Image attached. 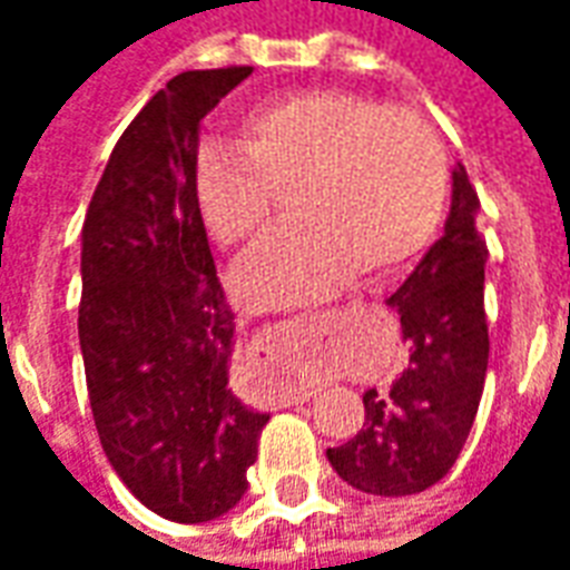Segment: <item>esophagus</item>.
I'll return each mask as SVG.
<instances>
[{"instance_id":"obj_1","label":"esophagus","mask_w":570,"mask_h":570,"mask_svg":"<svg viewBox=\"0 0 570 570\" xmlns=\"http://www.w3.org/2000/svg\"><path fill=\"white\" fill-rule=\"evenodd\" d=\"M314 394H317V391H314ZM308 396H311V394H308Z\"/></svg>"}]
</instances>
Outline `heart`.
<instances>
[{"label": "heart", "instance_id": "1", "mask_svg": "<svg viewBox=\"0 0 570 570\" xmlns=\"http://www.w3.org/2000/svg\"><path fill=\"white\" fill-rule=\"evenodd\" d=\"M296 228L240 262L253 308L330 296L360 274L394 272L428 247L449 200V158L428 118L347 91H302L249 109L235 142L207 140L195 164L204 225L223 247L268 228L274 191Z\"/></svg>", "mask_w": 570, "mask_h": 570}]
</instances>
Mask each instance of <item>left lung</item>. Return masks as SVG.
<instances>
[{
  "label": "left lung",
  "instance_id": "obj_1",
  "mask_svg": "<svg viewBox=\"0 0 570 570\" xmlns=\"http://www.w3.org/2000/svg\"><path fill=\"white\" fill-rule=\"evenodd\" d=\"M479 198L464 164L452 170L445 232L387 305L412 345L387 394H363L366 421L326 458L351 489L403 498L436 485L464 449L489 370L485 259Z\"/></svg>",
  "mask_w": 570,
  "mask_h": 570
}]
</instances>
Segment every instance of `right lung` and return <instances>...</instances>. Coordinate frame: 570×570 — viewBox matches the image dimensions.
<instances>
[{
  "label": "right lung",
  "instance_id": "1",
  "mask_svg": "<svg viewBox=\"0 0 570 570\" xmlns=\"http://www.w3.org/2000/svg\"><path fill=\"white\" fill-rule=\"evenodd\" d=\"M249 72L191 69L167 81L116 142L81 228L94 424L130 494L186 525L244 498L268 424L228 387L235 314L195 195L200 121Z\"/></svg>",
  "mask_w": 570,
  "mask_h": 570
}]
</instances>
